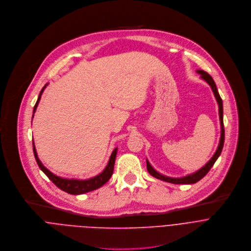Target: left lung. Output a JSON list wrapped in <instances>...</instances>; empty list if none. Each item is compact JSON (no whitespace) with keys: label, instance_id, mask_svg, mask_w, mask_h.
Segmentation results:
<instances>
[{"label":"left lung","instance_id":"8db88e82","mask_svg":"<svg viewBox=\"0 0 251 251\" xmlns=\"http://www.w3.org/2000/svg\"><path fill=\"white\" fill-rule=\"evenodd\" d=\"M197 73L201 74V78L203 80H205L211 86V88H212V90L214 92V95L216 97L217 102H218V105H219V116H220V122H221V129H222L221 130L220 143H219V146H218V148L216 150L214 156L210 159V161L204 167H202L200 170L196 171L195 173H192V174L187 175V176L182 177V178H172V177H168V176L160 174L151 165H150V163L146 159V167H147V170H148L149 174L151 175V176H153V177H155V178H157V179L165 181V182H169V183H173V184H194V183H197L198 181L201 180L203 177H205L207 175V173L211 170V168L213 167V165L215 164V162L217 161V159L221 155L223 147H224L225 127H224V120H223V100H222V98H221V96H220V94L218 92L216 83H215L214 79L211 77V75H209L207 72H205L203 70H197Z\"/></svg>","mask_w":251,"mask_h":251}]
</instances>
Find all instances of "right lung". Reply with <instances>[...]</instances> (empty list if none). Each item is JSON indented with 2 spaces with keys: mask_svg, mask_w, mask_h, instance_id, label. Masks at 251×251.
Returning a JSON list of instances; mask_svg holds the SVG:
<instances>
[{
  "mask_svg": "<svg viewBox=\"0 0 251 251\" xmlns=\"http://www.w3.org/2000/svg\"><path fill=\"white\" fill-rule=\"evenodd\" d=\"M47 86V84L41 89L37 101L34 105L33 108V114L36 111L37 105L40 101V97L43 93V90L45 89V87ZM33 118V116H32ZM32 148H33V154L35 157V160L37 162V165L39 166V168L41 169V171L49 178V180H51L53 182V184H55L59 189H61L62 191L71 194V195H81V194H85L91 191H94L100 187H102L104 184H106L110 178L113 175L114 172V167H115V161H116V156H117V152H118V148H115L114 151L111 154L110 160L108 162V165L106 166V168L103 170L102 173H100L99 175L87 179V180H78V179H66V178H62L59 176H56L55 174H53L52 172H50L45 166H43V164L41 163V161L39 160L37 153H36V149H35V145L34 142L32 140Z\"/></svg>",
  "mask_w": 251,
  "mask_h": 251,
  "instance_id": "right-lung-1",
  "label": "right lung"
}]
</instances>
